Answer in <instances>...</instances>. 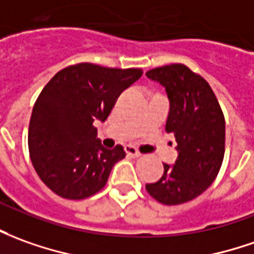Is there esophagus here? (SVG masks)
<instances>
[{
  "mask_svg": "<svg viewBox=\"0 0 254 254\" xmlns=\"http://www.w3.org/2000/svg\"><path fill=\"white\" fill-rule=\"evenodd\" d=\"M126 153H127V156H131V157H139L141 156V153L138 152L134 146H131V145H128V146H126Z\"/></svg>",
  "mask_w": 254,
  "mask_h": 254,
  "instance_id": "esophagus-1",
  "label": "esophagus"
}]
</instances>
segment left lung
Wrapping results in <instances>:
<instances>
[{
    "mask_svg": "<svg viewBox=\"0 0 254 254\" xmlns=\"http://www.w3.org/2000/svg\"><path fill=\"white\" fill-rule=\"evenodd\" d=\"M166 87L170 113L166 132L174 134L178 157L163 164L162 178L146 184L150 196L160 203L183 204L203 193L216 180L225 152V119L209 83L183 64L146 71Z\"/></svg>",
    "mask_w": 254,
    "mask_h": 254,
    "instance_id": "obj_1",
    "label": "left lung"
}]
</instances>
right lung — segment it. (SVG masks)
<instances>
[{"instance_id":"1","label":"right lung","mask_w":254,"mask_h":254,"mask_svg":"<svg viewBox=\"0 0 254 254\" xmlns=\"http://www.w3.org/2000/svg\"><path fill=\"white\" fill-rule=\"evenodd\" d=\"M142 74V69L70 64L40 92L29 124L31 163L48 188L71 200L104 188L112 167L126 156L123 146L106 149L94 122H105L117 98Z\"/></svg>"}]
</instances>
